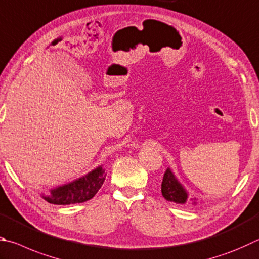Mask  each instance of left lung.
Returning a JSON list of instances; mask_svg holds the SVG:
<instances>
[{"label":"left lung","instance_id":"8db88e82","mask_svg":"<svg viewBox=\"0 0 259 259\" xmlns=\"http://www.w3.org/2000/svg\"><path fill=\"white\" fill-rule=\"evenodd\" d=\"M162 195L167 201H173L176 204L189 205L190 201L194 205L197 204L196 198H190L188 200V192L183 188L180 182L178 181L176 176L173 175L171 168H167L164 173L162 181Z\"/></svg>","mask_w":259,"mask_h":259}]
</instances>
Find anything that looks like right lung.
I'll return each instance as SVG.
<instances>
[{
    "label": "right lung",
    "instance_id": "add662e5",
    "mask_svg": "<svg viewBox=\"0 0 259 259\" xmlns=\"http://www.w3.org/2000/svg\"><path fill=\"white\" fill-rule=\"evenodd\" d=\"M105 177L106 172L104 168L98 166L77 180L52 189L51 194L43 196V198L54 205L83 203L92 199L97 194L105 180Z\"/></svg>",
    "mask_w": 259,
    "mask_h": 259
}]
</instances>
